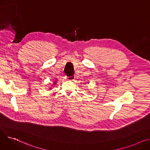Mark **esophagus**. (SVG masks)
<instances>
[{"instance_id":"obj_1","label":"esophagus","mask_w":150,"mask_h":150,"mask_svg":"<svg viewBox=\"0 0 150 150\" xmlns=\"http://www.w3.org/2000/svg\"><path fill=\"white\" fill-rule=\"evenodd\" d=\"M66 78H67V79L69 80H74L75 78L74 76H67Z\"/></svg>"}]
</instances>
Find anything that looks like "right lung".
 I'll list each match as a JSON object with an SVG mask.
<instances>
[{"instance_id":"1","label":"right lung","mask_w":150,"mask_h":150,"mask_svg":"<svg viewBox=\"0 0 150 150\" xmlns=\"http://www.w3.org/2000/svg\"><path fill=\"white\" fill-rule=\"evenodd\" d=\"M55 82H56V81H54V83H54V84H56V83H55ZM50 89H52V88H50Z\"/></svg>"}]
</instances>
